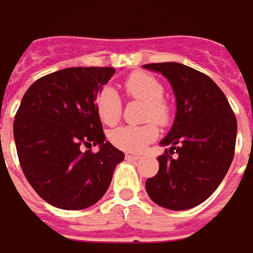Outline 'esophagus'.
Here are the masks:
<instances>
[{"mask_svg": "<svg viewBox=\"0 0 253 253\" xmlns=\"http://www.w3.org/2000/svg\"><path fill=\"white\" fill-rule=\"evenodd\" d=\"M126 160L127 161H137V160H140V157L133 155V154H126Z\"/></svg>", "mask_w": 253, "mask_h": 253, "instance_id": "esophagus-1", "label": "esophagus"}]
</instances>
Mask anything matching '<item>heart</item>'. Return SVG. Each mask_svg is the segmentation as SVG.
Segmentation results:
<instances>
[{"instance_id":"b5f03b06","label":"heart","mask_w":253,"mask_h":253,"mask_svg":"<svg viewBox=\"0 0 253 253\" xmlns=\"http://www.w3.org/2000/svg\"><path fill=\"white\" fill-rule=\"evenodd\" d=\"M125 91L128 98L143 102L145 120H154L160 126L169 123L172 108L164 98V84L155 75L135 71L125 80ZM96 110L105 125H116L122 115V100L118 93L108 86L100 89L96 98ZM155 124L150 122L143 126L118 127L110 133V143L123 151L140 153L158 137V127Z\"/></svg>"}]
</instances>
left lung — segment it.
Returning <instances> with one entry per match:
<instances>
[{
  "instance_id": "8db88e82",
  "label": "left lung",
  "mask_w": 253,
  "mask_h": 253,
  "mask_svg": "<svg viewBox=\"0 0 253 253\" xmlns=\"http://www.w3.org/2000/svg\"><path fill=\"white\" fill-rule=\"evenodd\" d=\"M144 67L165 75L176 96V118L161 141L169 150L158 157L160 169L147 179V193L165 209H192L213 195L230 168L237 118L224 92L209 75L180 63Z\"/></svg>"
}]
</instances>
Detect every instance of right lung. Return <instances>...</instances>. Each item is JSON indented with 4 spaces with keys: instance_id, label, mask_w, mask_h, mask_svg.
Here are the masks:
<instances>
[{
    "instance_id": "1",
    "label": "right lung",
    "mask_w": 253,
    "mask_h": 253,
    "mask_svg": "<svg viewBox=\"0 0 253 253\" xmlns=\"http://www.w3.org/2000/svg\"><path fill=\"white\" fill-rule=\"evenodd\" d=\"M113 74L110 67L64 68L39 78L23 95L13 120L16 153L28 182L48 205L63 210L95 205L125 160L105 141L96 110L98 92ZM92 145H100L98 153Z\"/></svg>"
}]
</instances>
